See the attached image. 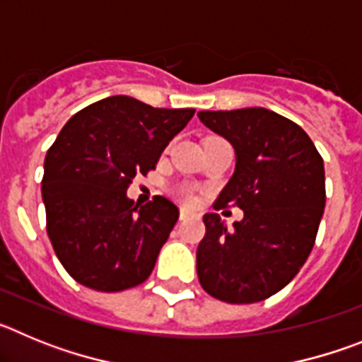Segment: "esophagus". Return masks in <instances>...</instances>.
I'll use <instances>...</instances> for the list:
<instances>
[{
  "label": "esophagus",
  "instance_id": "1",
  "mask_svg": "<svg viewBox=\"0 0 362 362\" xmlns=\"http://www.w3.org/2000/svg\"><path fill=\"white\" fill-rule=\"evenodd\" d=\"M188 217H194V212H190L188 209H181V212H179V219L185 221L188 219Z\"/></svg>",
  "mask_w": 362,
  "mask_h": 362
}]
</instances>
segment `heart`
I'll use <instances>...</instances> for the list:
<instances>
[{
  "label": "heart",
  "mask_w": 362,
  "mask_h": 362,
  "mask_svg": "<svg viewBox=\"0 0 362 362\" xmlns=\"http://www.w3.org/2000/svg\"><path fill=\"white\" fill-rule=\"evenodd\" d=\"M179 196L183 197L185 201H190V199H192V196H190V190H188V188H181V190H179Z\"/></svg>",
  "instance_id": "heart-1"
}]
</instances>
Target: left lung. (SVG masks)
I'll return each instance as SVG.
<instances>
[{"instance_id": "left-lung-1", "label": "left lung", "mask_w": 362, "mask_h": 362, "mask_svg": "<svg viewBox=\"0 0 362 362\" xmlns=\"http://www.w3.org/2000/svg\"><path fill=\"white\" fill-rule=\"evenodd\" d=\"M201 123L235 150V170L214 209L245 212L232 228L203 217L197 277L225 303H259L283 290L305 264L325 212V165L299 124L268 108L201 110Z\"/></svg>"}]
</instances>
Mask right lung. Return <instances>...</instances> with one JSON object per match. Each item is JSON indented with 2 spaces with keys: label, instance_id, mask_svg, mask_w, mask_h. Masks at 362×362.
I'll list each match as a JSON object with an SVG mask.
<instances>
[{
  "label": "right lung",
  "instance_id": "add662e5",
  "mask_svg": "<svg viewBox=\"0 0 362 362\" xmlns=\"http://www.w3.org/2000/svg\"><path fill=\"white\" fill-rule=\"evenodd\" d=\"M194 112L110 95L66 121L45 158L41 196L54 252L78 283L121 292L152 274L179 210L161 196L139 206L127 190Z\"/></svg>",
  "mask_w": 362,
  "mask_h": 362
}]
</instances>
